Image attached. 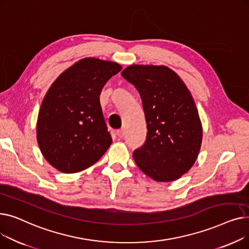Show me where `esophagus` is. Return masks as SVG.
<instances>
[{
    "mask_svg": "<svg viewBox=\"0 0 249 249\" xmlns=\"http://www.w3.org/2000/svg\"><path fill=\"white\" fill-rule=\"evenodd\" d=\"M117 135H118V137H119V138H122V137L125 135L124 129H119V130H117Z\"/></svg>",
    "mask_w": 249,
    "mask_h": 249,
    "instance_id": "1",
    "label": "esophagus"
}]
</instances>
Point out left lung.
<instances>
[{
    "label": "left lung",
    "instance_id": "obj_1",
    "mask_svg": "<svg viewBox=\"0 0 249 249\" xmlns=\"http://www.w3.org/2000/svg\"><path fill=\"white\" fill-rule=\"evenodd\" d=\"M122 76L141 97L146 140L133 151L137 166L156 181H173L188 173L202 144V124L190 90L164 65L126 68Z\"/></svg>",
    "mask_w": 249,
    "mask_h": 249
}]
</instances>
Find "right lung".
I'll use <instances>...</instances> for the list:
<instances>
[{
    "label": "right lung",
    "mask_w": 249,
    "mask_h": 249,
    "mask_svg": "<svg viewBox=\"0 0 249 249\" xmlns=\"http://www.w3.org/2000/svg\"><path fill=\"white\" fill-rule=\"evenodd\" d=\"M120 64L84 58L65 70L51 85L37 119V142L45 160L64 174L96 163L112 143L100 95Z\"/></svg>",
    "instance_id": "obj_1"
}]
</instances>
